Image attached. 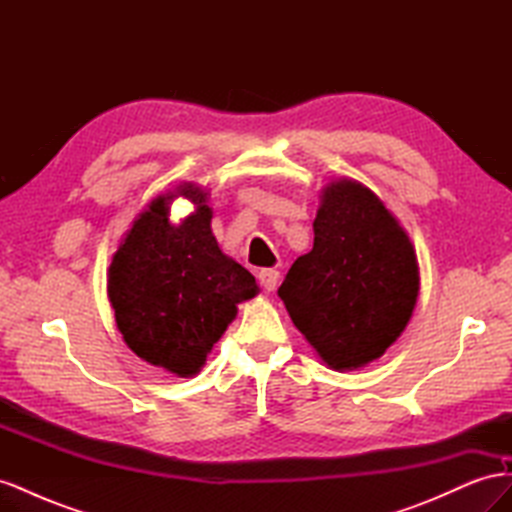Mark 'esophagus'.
<instances>
[{
    "label": "esophagus",
    "instance_id": "obj_1",
    "mask_svg": "<svg viewBox=\"0 0 512 512\" xmlns=\"http://www.w3.org/2000/svg\"><path fill=\"white\" fill-rule=\"evenodd\" d=\"M258 280H260L262 288H265L267 292H273L277 282H280V271H277V269H262L258 273Z\"/></svg>",
    "mask_w": 512,
    "mask_h": 512
}]
</instances>
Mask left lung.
Wrapping results in <instances>:
<instances>
[{"mask_svg":"<svg viewBox=\"0 0 512 512\" xmlns=\"http://www.w3.org/2000/svg\"><path fill=\"white\" fill-rule=\"evenodd\" d=\"M421 290L406 228L367 185L342 177L320 192L314 247L277 290L320 361L352 371L404 333Z\"/></svg>","mask_w":512,"mask_h":512,"instance_id":"obj_1","label":"left lung"}]
</instances>
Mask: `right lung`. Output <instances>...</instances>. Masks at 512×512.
Listing matches in <instances>:
<instances>
[{"label":"right lung","instance_id":"obj_1","mask_svg":"<svg viewBox=\"0 0 512 512\" xmlns=\"http://www.w3.org/2000/svg\"><path fill=\"white\" fill-rule=\"evenodd\" d=\"M179 195L195 211L173 225L169 205ZM209 196L203 185L183 181L153 198L108 267L106 292L123 342L177 378L198 374L237 305L260 292L254 275L220 250Z\"/></svg>","mask_w":512,"mask_h":512}]
</instances>
